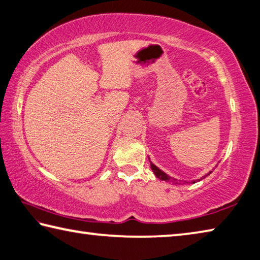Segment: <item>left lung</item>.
<instances>
[{
	"label": "left lung",
	"mask_w": 260,
	"mask_h": 260,
	"mask_svg": "<svg viewBox=\"0 0 260 260\" xmlns=\"http://www.w3.org/2000/svg\"><path fill=\"white\" fill-rule=\"evenodd\" d=\"M150 160V159H149ZM150 164H151V169H152V172H153V174L155 175V177L157 178H159V179H161V181H165V182H171V183H173V184H178V181L176 178H174V177H171V176H168L166 173H164L161 169H159L157 166H155V165H153L152 162L150 161ZM212 172H209L208 174H206L205 176H202V177H200L199 179H196V181H192L191 183H196V182H199V181H201L202 178H205V177H207L208 175H210ZM183 181H179V184H181ZM185 183H190V182H183V184H185Z\"/></svg>",
	"instance_id": "8db88e82"
}]
</instances>
